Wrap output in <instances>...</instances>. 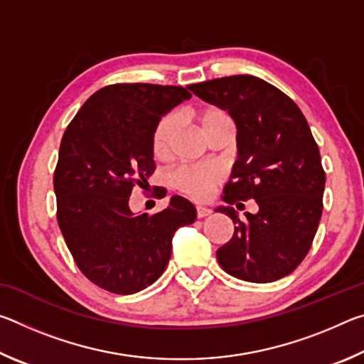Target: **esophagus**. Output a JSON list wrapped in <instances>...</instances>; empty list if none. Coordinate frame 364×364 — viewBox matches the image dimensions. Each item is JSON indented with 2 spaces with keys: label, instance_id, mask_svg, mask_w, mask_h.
Returning <instances> with one entry per match:
<instances>
[{
  "label": "esophagus",
  "instance_id": "1",
  "mask_svg": "<svg viewBox=\"0 0 364 364\" xmlns=\"http://www.w3.org/2000/svg\"><path fill=\"white\" fill-rule=\"evenodd\" d=\"M212 213V210L210 208H207V207H200V205H197L196 207V215H197V218H205V217H208V215Z\"/></svg>",
  "mask_w": 364,
  "mask_h": 364
}]
</instances>
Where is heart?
<instances>
[{
	"instance_id": "b5f03b06",
	"label": "heart",
	"mask_w": 364,
	"mask_h": 364,
	"mask_svg": "<svg viewBox=\"0 0 364 364\" xmlns=\"http://www.w3.org/2000/svg\"><path fill=\"white\" fill-rule=\"evenodd\" d=\"M200 130L207 138L225 128H234L231 115L225 109L217 106H208L202 109L199 115ZM178 132V117L167 114L157 122L152 132V154L159 160H165L171 156L173 141ZM225 180V171L217 165H183L171 173V184L184 196L196 200H204L213 193V189Z\"/></svg>"
}]
</instances>
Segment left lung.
<instances>
[{
	"mask_svg": "<svg viewBox=\"0 0 364 364\" xmlns=\"http://www.w3.org/2000/svg\"><path fill=\"white\" fill-rule=\"evenodd\" d=\"M188 88L228 110L237 125L239 159L223 199H254L258 205L245 220L232 208H218L234 223L232 237L217 250L220 267L250 282L284 278L306 257L323 213L326 173L306 119L287 95L252 75Z\"/></svg>",
	"mask_w": 364,
	"mask_h": 364,
	"instance_id": "obj_1",
	"label": "left lung"
}]
</instances>
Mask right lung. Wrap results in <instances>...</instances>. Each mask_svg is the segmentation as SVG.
Returning a JSON list of instances; mask_svg holds the SVG:
<instances>
[{
    "label": "right lung",
    "instance_id": "1",
    "mask_svg": "<svg viewBox=\"0 0 364 364\" xmlns=\"http://www.w3.org/2000/svg\"><path fill=\"white\" fill-rule=\"evenodd\" d=\"M191 93L183 86L115 83L97 90L64 132L54 170L58 223L80 271L104 291L128 295L167 268L171 237L196 220L180 196L134 217L132 191L146 189L156 164L152 132Z\"/></svg>",
    "mask_w": 364,
    "mask_h": 364
}]
</instances>
